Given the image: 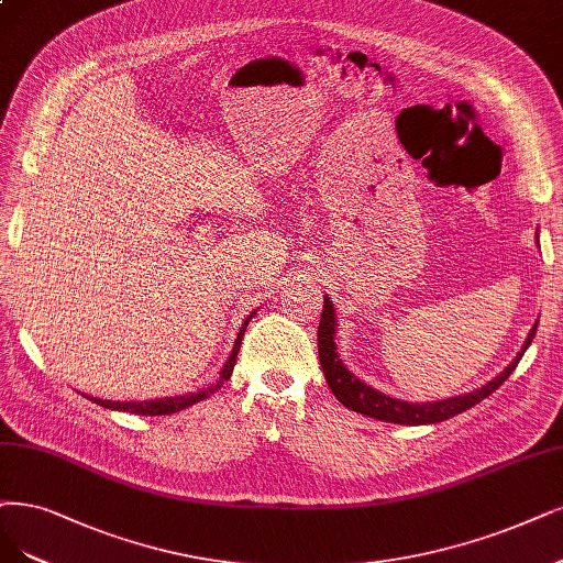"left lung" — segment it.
<instances>
[{
    "mask_svg": "<svg viewBox=\"0 0 563 563\" xmlns=\"http://www.w3.org/2000/svg\"><path fill=\"white\" fill-rule=\"evenodd\" d=\"M536 327L531 329V334H529L522 352H519V355L512 360V364L506 366L504 373H498L494 380H489L481 389L462 394V397H452L445 401H431V404H408V401L391 399V397H387V394L376 391L366 383H362L360 378L352 376V373L343 366L339 352H336V343H334L336 313H334V303L329 301V297L324 299L322 318H320V327H318V352H320V364L324 371L327 385L331 387L334 397L345 408L368 415V418H376L383 422H394V424H435V422L450 420V418H454V415L473 408L475 404L487 399L492 391L501 387L508 380L510 373L515 371V366L519 364V360H522L525 350L531 345V341L536 336Z\"/></svg>",
    "mask_w": 563,
    "mask_h": 563,
    "instance_id": "1",
    "label": "left lung"
}]
</instances>
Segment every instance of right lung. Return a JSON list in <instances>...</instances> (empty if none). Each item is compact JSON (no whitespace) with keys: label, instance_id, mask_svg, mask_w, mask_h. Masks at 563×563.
Listing matches in <instances>:
<instances>
[{"label":"right lung","instance_id":"1","mask_svg":"<svg viewBox=\"0 0 563 563\" xmlns=\"http://www.w3.org/2000/svg\"><path fill=\"white\" fill-rule=\"evenodd\" d=\"M253 316H250V318H253ZM250 318L243 322V327L239 331L232 355H229L227 364L222 366L220 380H218L216 387H206L199 394H185V397H166V399H155V401H124V404L122 401H101V399H92V401L103 406V408H109V410H124V412H136V415H172V412H178V410H183L187 406H195V404L208 399V394H213L220 385H224V380H229V376H232L234 364H236V355H239V347H241V341H243V334H245V327H247Z\"/></svg>","mask_w":563,"mask_h":563}]
</instances>
